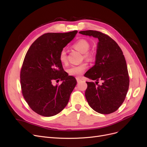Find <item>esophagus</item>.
I'll return each mask as SVG.
<instances>
[{
	"instance_id": "34e87169",
	"label": "esophagus",
	"mask_w": 147,
	"mask_h": 147,
	"mask_svg": "<svg viewBox=\"0 0 147 147\" xmlns=\"http://www.w3.org/2000/svg\"><path fill=\"white\" fill-rule=\"evenodd\" d=\"M76 80H77L78 82H79L81 80V79H80V78H76Z\"/></svg>"
}]
</instances>
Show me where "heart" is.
Wrapping results in <instances>:
<instances>
[{
    "label": "heart",
    "instance_id": "heart-1",
    "mask_svg": "<svg viewBox=\"0 0 147 147\" xmlns=\"http://www.w3.org/2000/svg\"><path fill=\"white\" fill-rule=\"evenodd\" d=\"M73 47L82 53L84 58L91 61L93 58L92 53L89 51L90 44L89 42L85 40L81 39L76 41L73 44ZM59 59L62 64H65L67 62V56L65 49H62L59 54ZM87 68V63L84 62L79 65H72L67 69V72L69 75L74 76H80L84 73Z\"/></svg>",
    "mask_w": 147,
    "mask_h": 147
}]
</instances>
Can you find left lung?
Wrapping results in <instances>:
<instances>
[{"instance_id": "8db88e82", "label": "left lung", "mask_w": 147, "mask_h": 147, "mask_svg": "<svg viewBox=\"0 0 147 147\" xmlns=\"http://www.w3.org/2000/svg\"><path fill=\"white\" fill-rule=\"evenodd\" d=\"M79 34L97 38L99 41L95 65L85 74L93 82L88 85L85 97L92 109L102 114L115 112L124 102L129 86V76L123 53L118 44L107 35L97 30ZM103 81L98 85V80Z\"/></svg>"}]
</instances>
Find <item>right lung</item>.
Segmentation results:
<instances>
[{
	"instance_id": "right-lung-1",
	"label": "right lung",
	"mask_w": 147,
	"mask_h": 147,
	"mask_svg": "<svg viewBox=\"0 0 147 147\" xmlns=\"http://www.w3.org/2000/svg\"><path fill=\"white\" fill-rule=\"evenodd\" d=\"M78 31L47 33L32 43L25 55L20 71L23 96L30 109L44 117L59 113L67 106L77 84L68 76L59 59L61 51L71 41ZM63 82L53 86L54 80Z\"/></svg>"
}]
</instances>
